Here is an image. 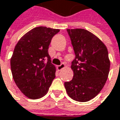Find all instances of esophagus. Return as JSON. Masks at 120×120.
Instances as JSON below:
<instances>
[{
	"label": "esophagus",
	"mask_w": 120,
	"mask_h": 120,
	"mask_svg": "<svg viewBox=\"0 0 120 120\" xmlns=\"http://www.w3.org/2000/svg\"><path fill=\"white\" fill-rule=\"evenodd\" d=\"M65 67H66L65 64V63H62L60 65L57 66V70H58V71H60V70H62L63 69H64Z\"/></svg>",
	"instance_id": "obj_1"
}]
</instances>
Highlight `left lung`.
Returning <instances> with one entry per match:
<instances>
[{
  "instance_id": "8db88e82",
  "label": "left lung",
  "mask_w": 120,
  "mask_h": 120,
  "mask_svg": "<svg viewBox=\"0 0 120 120\" xmlns=\"http://www.w3.org/2000/svg\"><path fill=\"white\" fill-rule=\"evenodd\" d=\"M75 53L71 68L74 76L65 82L68 96L75 101L87 102L103 88L110 72L108 51L103 42L84 29H67Z\"/></svg>"
}]
</instances>
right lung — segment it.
<instances>
[{
  "instance_id": "1",
  "label": "right lung",
  "mask_w": 120,
  "mask_h": 120,
  "mask_svg": "<svg viewBox=\"0 0 120 120\" xmlns=\"http://www.w3.org/2000/svg\"><path fill=\"white\" fill-rule=\"evenodd\" d=\"M60 29L35 27L16 44L10 59L13 79L26 97L37 99L48 91L55 77L56 68L51 63L48 46Z\"/></svg>"
}]
</instances>
